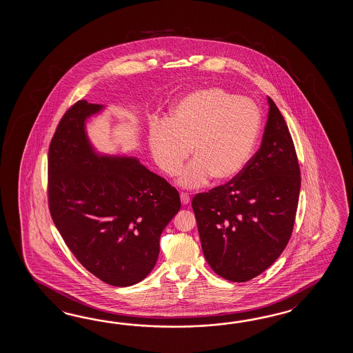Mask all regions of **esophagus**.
<instances>
[{"label": "esophagus", "instance_id": "34e87169", "mask_svg": "<svg viewBox=\"0 0 353 353\" xmlns=\"http://www.w3.org/2000/svg\"><path fill=\"white\" fill-rule=\"evenodd\" d=\"M180 201H181V204L187 205V204L190 203V196H189L187 193H181V194H180Z\"/></svg>", "mask_w": 353, "mask_h": 353}]
</instances>
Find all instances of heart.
Returning a JSON list of instances; mask_svg holds the SVG:
<instances>
[{
    "mask_svg": "<svg viewBox=\"0 0 353 353\" xmlns=\"http://www.w3.org/2000/svg\"><path fill=\"white\" fill-rule=\"evenodd\" d=\"M261 131L259 107L219 87L189 92L172 107L168 123L149 130L151 155L161 172L174 176L189 158L180 185L201 187L237 179L254 155Z\"/></svg>",
    "mask_w": 353,
    "mask_h": 353,
    "instance_id": "heart-1",
    "label": "heart"
}]
</instances>
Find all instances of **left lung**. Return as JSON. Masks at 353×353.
I'll use <instances>...</instances> for the list:
<instances>
[{
    "label": "left lung",
    "mask_w": 353,
    "mask_h": 353,
    "mask_svg": "<svg viewBox=\"0 0 353 353\" xmlns=\"http://www.w3.org/2000/svg\"><path fill=\"white\" fill-rule=\"evenodd\" d=\"M260 149L237 179L192 201L203 254L221 278L245 283L276 261L293 232L300 169L293 139L270 97Z\"/></svg>",
    "instance_id": "left-lung-1"
}]
</instances>
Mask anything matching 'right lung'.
Instances as JSON below:
<instances>
[{
    "label": "right lung",
    "mask_w": 353,
    "mask_h": 353,
    "mask_svg": "<svg viewBox=\"0 0 353 353\" xmlns=\"http://www.w3.org/2000/svg\"><path fill=\"white\" fill-rule=\"evenodd\" d=\"M102 108L82 99L61 117L49 146V210L90 274L110 285H134L158 261L160 236L179 212L180 196L137 159L94 151L85 120Z\"/></svg>",
    "instance_id": "obj_1"
}]
</instances>
